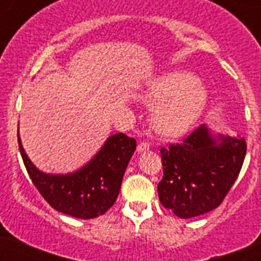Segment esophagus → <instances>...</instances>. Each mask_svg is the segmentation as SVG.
Segmentation results:
<instances>
[{
  "label": "esophagus",
  "mask_w": 261,
  "mask_h": 261,
  "mask_svg": "<svg viewBox=\"0 0 261 261\" xmlns=\"http://www.w3.org/2000/svg\"><path fill=\"white\" fill-rule=\"evenodd\" d=\"M150 149V145L147 144V142H140L137 146V151L138 153H142V151H147Z\"/></svg>",
  "instance_id": "obj_1"
}]
</instances>
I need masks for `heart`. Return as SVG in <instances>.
<instances>
[{
    "instance_id": "heart-1",
    "label": "heart",
    "mask_w": 261,
    "mask_h": 261,
    "mask_svg": "<svg viewBox=\"0 0 261 261\" xmlns=\"http://www.w3.org/2000/svg\"><path fill=\"white\" fill-rule=\"evenodd\" d=\"M138 98L151 108L150 123L163 137H179L195 125L208 106V91L190 73L174 71L147 81Z\"/></svg>"
}]
</instances>
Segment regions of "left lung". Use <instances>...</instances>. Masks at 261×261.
Here are the masks:
<instances>
[{"instance_id": "left-lung-1", "label": "left lung", "mask_w": 261, "mask_h": 261, "mask_svg": "<svg viewBox=\"0 0 261 261\" xmlns=\"http://www.w3.org/2000/svg\"><path fill=\"white\" fill-rule=\"evenodd\" d=\"M247 145L243 137L217 133L201 125L180 145L162 147L161 204L179 218L216 209L237 180Z\"/></svg>"}]
</instances>
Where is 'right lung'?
<instances>
[{
    "label": "right lung",
    "mask_w": 261,
    "mask_h": 261,
    "mask_svg": "<svg viewBox=\"0 0 261 261\" xmlns=\"http://www.w3.org/2000/svg\"><path fill=\"white\" fill-rule=\"evenodd\" d=\"M18 144L23 163L40 195L57 212L90 220L105 214L116 201L126 166L136 150L135 138L112 135L86 165L66 174L39 170L23 149L18 129Z\"/></svg>",
    "instance_id": "right-lung-1"
}]
</instances>
